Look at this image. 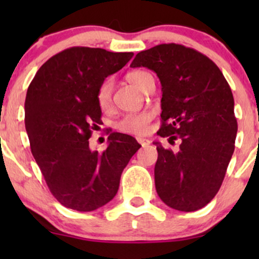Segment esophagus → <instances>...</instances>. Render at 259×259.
<instances>
[{
  "mask_svg": "<svg viewBox=\"0 0 259 259\" xmlns=\"http://www.w3.org/2000/svg\"><path fill=\"white\" fill-rule=\"evenodd\" d=\"M138 142L141 145L142 147H146L151 144V141L148 139H142V138H138Z\"/></svg>",
  "mask_w": 259,
  "mask_h": 259,
  "instance_id": "1",
  "label": "esophagus"
}]
</instances>
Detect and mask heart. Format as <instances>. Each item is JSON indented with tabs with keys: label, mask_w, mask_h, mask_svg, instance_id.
Listing matches in <instances>:
<instances>
[{
	"label": "heart",
	"mask_w": 259,
	"mask_h": 259,
	"mask_svg": "<svg viewBox=\"0 0 259 259\" xmlns=\"http://www.w3.org/2000/svg\"><path fill=\"white\" fill-rule=\"evenodd\" d=\"M152 79V75L146 70H132L126 74V80L133 84L139 90L144 91L146 89L148 80ZM112 90L113 80L111 78L106 79L100 85L97 90V103L101 109H108L112 103ZM153 118V113L151 111H142L139 113H130L124 115L117 123V129L124 134L129 135H144L148 132L150 123Z\"/></svg>",
	"instance_id": "obj_1"
}]
</instances>
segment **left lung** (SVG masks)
Segmentation results:
<instances>
[{"label": "left lung", "instance_id": "8db88e82", "mask_svg": "<svg viewBox=\"0 0 259 259\" xmlns=\"http://www.w3.org/2000/svg\"><path fill=\"white\" fill-rule=\"evenodd\" d=\"M130 67L153 70L162 85V125L174 153L154 142L157 194L181 212L201 209L221 189L235 150L237 121L230 86L213 61L194 49L162 44L139 52Z\"/></svg>", "mask_w": 259, "mask_h": 259}]
</instances>
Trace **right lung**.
Returning <instances> with one entry per match:
<instances>
[{"label":"right lung","instance_id":"1","mask_svg":"<svg viewBox=\"0 0 259 259\" xmlns=\"http://www.w3.org/2000/svg\"><path fill=\"white\" fill-rule=\"evenodd\" d=\"M133 52L70 47L41 65L26 92L25 129L32 156L56 200L79 212L105 206L117 195L124 168L141 145L112 133L103 152L89 139L101 123L97 90Z\"/></svg>","mask_w":259,"mask_h":259}]
</instances>
